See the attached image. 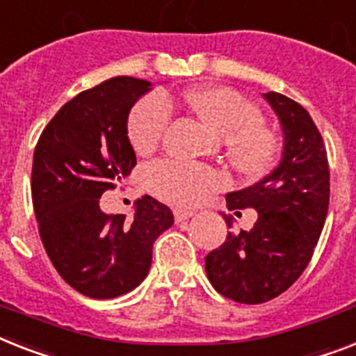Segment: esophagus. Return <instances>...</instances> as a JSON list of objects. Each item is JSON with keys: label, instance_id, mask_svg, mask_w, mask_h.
Masks as SVG:
<instances>
[{"label": "esophagus", "instance_id": "esophagus-1", "mask_svg": "<svg viewBox=\"0 0 356 356\" xmlns=\"http://www.w3.org/2000/svg\"><path fill=\"white\" fill-rule=\"evenodd\" d=\"M193 216L192 210H186V208H175L173 210V218H175V221H184V219H190Z\"/></svg>", "mask_w": 356, "mask_h": 356}]
</instances>
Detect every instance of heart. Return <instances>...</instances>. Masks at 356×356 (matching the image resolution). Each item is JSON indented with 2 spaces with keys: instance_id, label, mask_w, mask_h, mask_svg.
<instances>
[{
  "instance_id": "1",
  "label": "heart",
  "mask_w": 356,
  "mask_h": 356,
  "mask_svg": "<svg viewBox=\"0 0 356 356\" xmlns=\"http://www.w3.org/2000/svg\"><path fill=\"white\" fill-rule=\"evenodd\" d=\"M173 104H183L227 140L230 163L247 177H261L278 155V140L259 124V111L248 98L230 88L190 89L181 97L149 95L133 106L128 117V138L138 155L157 148L168 129ZM146 186L153 195L179 207H193L221 186L213 170L161 161L146 170Z\"/></svg>"
}]
</instances>
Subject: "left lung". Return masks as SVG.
Wrapping results in <instances>:
<instances>
[{
    "instance_id": "8db88e82",
    "label": "left lung",
    "mask_w": 356,
    "mask_h": 356,
    "mask_svg": "<svg viewBox=\"0 0 356 356\" xmlns=\"http://www.w3.org/2000/svg\"><path fill=\"white\" fill-rule=\"evenodd\" d=\"M263 98L282 124V161L252 186L227 193L228 210L254 208L258 219L248 232H228L204 258L213 289L239 303L268 302L300 278L329 207L327 152L311 115L285 95L268 91ZM223 218L230 227L232 218Z\"/></svg>"
}]
</instances>
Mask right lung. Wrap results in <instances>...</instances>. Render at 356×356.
<instances>
[{
  "label": "right lung",
  "instance_id": "right-lung-1",
  "mask_svg": "<svg viewBox=\"0 0 356 356\" xmlns=\"http://www.w3.org/2000/svg\"><path fill=\"white\" fill-rule=\"evenodd\" d=\"M152 83L115 76L69 100L40 135L33 204L49 259L83 296L117 298L148 276L155 239L173 225L166 204L144 195L135 216L104 213L100 197L128 177L137 157L128 115Z\"/></svg>",
  "mask_w": 356,
  "mask_h": 356
}]
</instances>
